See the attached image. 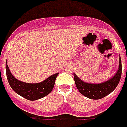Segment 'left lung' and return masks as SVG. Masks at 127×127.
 Listing matches in <instances>:
<instances>
[{
  "label": "left lung",
  "instance_id": "left-lung-1",
  "mask_svg": "<svg viewBox=\"0 0 127 127\" xmlns=\"http://www.w3.org/2000/svg\"><path fill=\"white\" fill-rule=\"evenodd\" d=\"M122 74V63L120 57L119 68L116 74L111 79L100 84H91L83 82L74 73V82L80 93L91 99H100L107 96L115 90L118 85Z\"/></svg>",
  "mask_w": 127,
  "mask_h": 127
}]
</instances>
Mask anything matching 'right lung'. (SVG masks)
<instances>
[{"mask_svg":"<svg viewBox=\"0 0 127 127\" xmlns=\"http://www.w3.org/2000/svg\"><path fill=\"white\" fill-rule=\"evenodd\" d=\"M6 74L9 84L13 91L20 96L29 100L42 98L51 93L55 85L58 73L49 76L47 79L39 83H27L20 81L11 74L6 62Z\"/></svg>","mask_w":127,"mask_h":127,"instance_id":"right-lung-1","label":"right lung"}]
</instances>
